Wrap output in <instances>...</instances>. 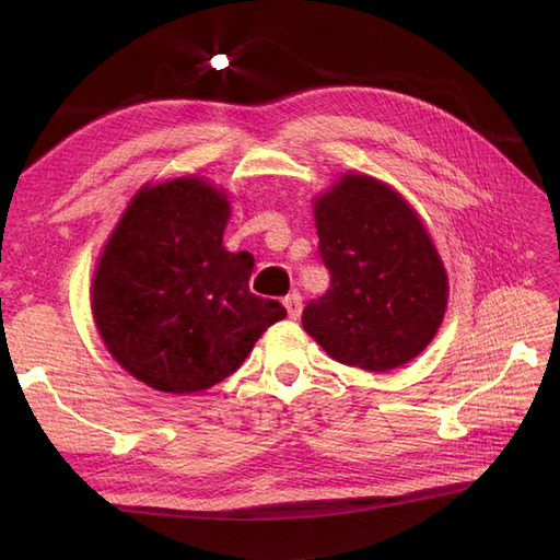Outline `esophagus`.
I'll return each instance as SVG.
<instances>
[{
  "instance_id": "esophagus-1",
  "label": "esophagus",
  "mask_w": 560,
  "mask_h": 560,
  "mask_svg": "<svg viewBox=\"0 0 560 560\" xmlns=\"http://www.w3.org/2000/svg\"><path fill=\"white\" fill-rule=\"evenodd\" d=\"M282 303H284V308H287V315H290V319H296V317L301 315V308H303V303H301V296H299L296 292H292V294H287Z\"/></svg>"
}]
</instances>
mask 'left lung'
Wrapping results in <instances>:
<instances>
[{
    "mask_svg": "<svg viewBox=\"0 0 560 560\" xmlns=\"http://www.w3.org/2000/svg\"><path fill=\"white\" fill-rule=\"evenodd\" d=\"M313 214L331 284L303 311V329L348 366L389 371L418 358L448 303L444 261L418 212L389 184L343 173Z\"/></svg>",
    "mask_w": 560,
    "mask_h": 560,
    "instance_id": "left-lung-1",
    "label": "left lung"
}]
</instances>
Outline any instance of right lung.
I'll return each instance as SVG.
<instances>
[{"instance_id":"add662e5","label":"right lung","mask_w":560,"mask_h":560,"mask_svg":"<svg viewBox=\"0 0 560 560\" xmlns=\"http://www.w3.org/2000/svg\"><path fill=\"white\" fill-rule=\"evenodd\" d=\"M231 202L206 177L144 184L100 254L91 311L100 338L130 376L191 395L231 376L259 336L284 319L249 292L254 257L229 252Z\"/></svg>"}]
</instances>
